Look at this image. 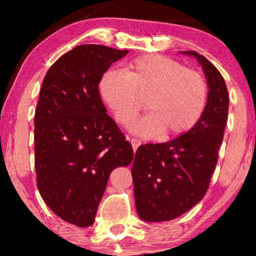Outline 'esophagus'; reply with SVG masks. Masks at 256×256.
<instances>
[{"mask_svg":"<svg viewBox=\"0 0 256 256\" xmlns=\"http://www.w3.org/2000/svg\"><path fill=\"white\" fill-rule=\"evenodd\" d=\"M129 142L132 143V150H134V152H136V150H138V148L140 146H141V141H140V140H138V138H129Z\"/></svg>","mask_w":256,"mask_h":256,"instance_id":"obj_1","label":"esophagus"}]
</instances>
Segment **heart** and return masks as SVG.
Returning a JSON list of instances; mask_svg holds the SVG:
<instances>
[{
  "instance_id": "heart-1",
  "label": "heart",
  "mask_w": 256,
  "mask_h": 256,
  "mask_svg": "<svg viewBox=\"0 0 256 256\" xmlns=\"http://www.w3.org/2000/svg\"><path fill=\"white\" fill-rule=\"evenodd\" d=\"M100 96L124 126L135 120L144 107L150 113L134 124L143 136L166 138L190 132L204 113L208 85L198 72L163 56H144L126 66L124 73L110 70L99 84Z\"/></svg>"
}]
</instances>
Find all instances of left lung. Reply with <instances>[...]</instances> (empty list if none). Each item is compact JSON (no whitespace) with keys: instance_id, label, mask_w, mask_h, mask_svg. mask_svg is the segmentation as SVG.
I'll return each mask as SVG.
<instances>
[{"instance_id":"obj_1","label":"left lung","mask_w":256,"mask_h":256,"mask_svg":"<svg viewBox=\"0 0 256 256\" xmlns=\"http://www.w3.org/2000/svg\"><path fill=\"white\" fill-rule=\"evenodd\" d=\"M197 59L208 93L204 113L190 132L166 143L140 146L132 168L136 211L144 222H168L184 214L204 197L218 160L228 114L222 76L204 56Z\"/></svg>"}]
</instances>
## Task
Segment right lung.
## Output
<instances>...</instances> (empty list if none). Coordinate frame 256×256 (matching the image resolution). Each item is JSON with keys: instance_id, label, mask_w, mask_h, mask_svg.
I'll list each match as a JSON object with an SVG mask.
<instances>
[{"instance_id": "add662e5", "label": "right lung", "mask_w": 256, "mask_h": 256, "mask_svg": "<svg viewBox=\"0 0 256 256\" xmlns=\"http://www.w3.org/2000/svg\"><path fill=\"white\" fill-rule=\"evenodd\" d=\"M128 52L79 45L43 80L34 114L37 186L51 211L76 226L93 225L110 172L134 158L98 88L104 73Z\"/></svg>"}]
</instances>
